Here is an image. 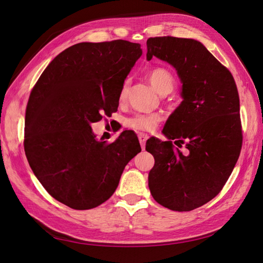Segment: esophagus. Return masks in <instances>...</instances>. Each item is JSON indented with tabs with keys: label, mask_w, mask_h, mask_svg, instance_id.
<instances>
[{
	"label": "esophagus",
	"mask_w": 263,
	"mask_h": 263,
	"mask_svg": "<svg viewBox=\"0 0 263 263\" xmlns=\"http://www.w3.org/2000/svg\"><path fill=\"white\" fill-rule=\"evenodd\" d=\"M138 138H139V142L141 144V147H142V149L144 150L146 140H147V138H149V137H147L146 134H144V133H140V134H138Z\"/></svg>",
	"instance_id": "34e87169"
}]
</instances>
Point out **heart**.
<instances>
[{
    "label": "heart",
    "instance_id": "1",
    "mask_svg": "<svg viewBox=\"0 0 263 263\" xmlns=\"http://www.w3.org/2000/svg\"><path fill=\"white\" fill-rule=\"evenodd\" d=\"M149 80L152 86L161 94H167L172 91L176 84V80L172 73L164 69V67H154L149 73ZM129 92V81H125L120 89L119 100L120 102H124ZM161 122V117L157 113L151 114H136V116L127 119V126L131 129L142 132H152L157 129Z\"/></svg>",
    "mask_w": 263,
    "mask_h": 263
}]
</instances>
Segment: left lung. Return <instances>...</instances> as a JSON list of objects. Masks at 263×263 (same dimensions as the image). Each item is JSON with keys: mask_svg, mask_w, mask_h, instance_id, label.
<instances>
[{"mask_svg": "<svg viewBox=\"0 0 263 263\" xmlns=\"http://www.w3.org/2000/svg\"><path fill=\"white\" fill-rule=\"evenodd\" d=\"M146 59L157 57L176 67L183 101L167 119L163 133L176 140H150L154 157L149 187L158 203L191 211L224 186L242 147L240 100L231 72L205 46L192 39L149 37ZM149 141V140H147Z\"/></svg>", "mask_w": 263, "mask_h": 263, "instance_id": "left-lung-1", "label": "left lung"}]
</instances>
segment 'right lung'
<instances>
[{
  "mask_svg": "<svg viewBox=\"0 0 263 263\" xmlns=\"http://www.w3.org/2000/svg\"><path fill=\"white\" fill-rule=\"evenodd\" d=\"M140 46L125 40L74 44L46 66L31 91L26 158L50 196L76 210L109 199L141 151L130 131L106 143L96 140L90 125L118 110L121 86L142 54Z\"/></svg>",
  "mask_w": 263,
  "mask_h": 263,
  "instance_id": "right-lung-1",
  "label": "right lung"
}]
</instances>
